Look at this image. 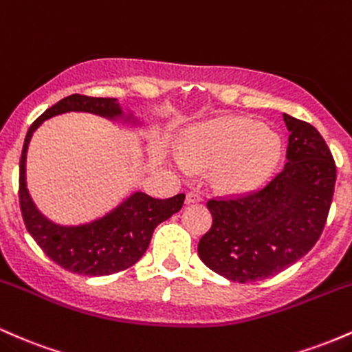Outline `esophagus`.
Listing matches in <instances>:
<instances>
[{
    "label": "esophagus",
    "instance_id": "esophagus-1",
    "mask_svg": "<svg viewBox=\"0 0 352 352\" xmlns=\"http://www.w3.org/2000/svg\"><path fill=\"white\" fill-rule=\"evenodd\" d=\"M201 201H203V196H201L197 191H189L188 195H186V203H188V204L201 203Z\"/></svg>",
    "mask_w": 352,
    "mask_h": 352
}]
</instances>
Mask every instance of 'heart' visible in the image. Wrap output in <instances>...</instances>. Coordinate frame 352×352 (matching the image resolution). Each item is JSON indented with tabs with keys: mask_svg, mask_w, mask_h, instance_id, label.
<instances>
[{
	"mask_svg": "<svg viewBox=\"0 0 352 352\" xmlns=\"http://www.w3.org/2000/svg\"><path fill=\"white\" fill-rule=\"evenodd\" d=\"M183 173L191 168H214L216 184L224 191L243 192L270 177L281 155L278 134L244 118L199 124L183 141Z\"/></svg>",
	"mask_w": 352,
	"mask_h": 352,
	"instance_id": "1",
	"label": "heart"
}]
</instances>
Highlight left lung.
<instances>
[{
    "instance_id": "obj_1",
    "label": "left lung",
    "mask_w": 352,
    "mask_h": 352,
    "mask_svg": "<svg viewBox=\"0 0 352 352\" xmlns=\"http://www.w3.org/2000/svg\"><path fill=\"white\" fill-rule=\"evenodd\" d=\"M287 126L283 171L259 191L209 199L211 229L197 254L229 281L271 278L307 254L321 236L333 203L336 163L314 126L283 114Z\"/></svg>"
}]
</instances>
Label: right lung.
Returning a JSON list of instances; mask_svg holds the SVG:
<instances>
[{
    "instance_id": "1",
    "label": "right lung",
    "mask_w": 352,
    "mask_h": 352,
    "mask_svg": "<svg viewBox=\"0 0 352 352\" xmlns=\"http://www.w3.org/2000/svg\"><path fill=\"white\" fill-rule=\"evenodd\" d=\"M69 111L93 113L108 120L123 118V109L114 98H91L85 94H71L46 109L30 126L23 144L19 160V206L28 232L50 259L78 274L108 276L128 270L140 261L157 224L183 208L184 195L156 199L138 191L106 216L80 226H59L45 218L34 206L26 188L28 144L43 121ZM124 121H131V116H126Z\"/></svg>"
}]
</instances>
